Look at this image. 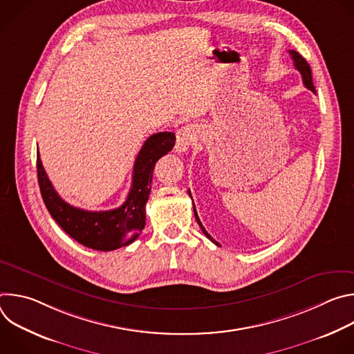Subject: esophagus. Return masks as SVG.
Returning a JSON list of instances; mask_svg holds the SVG:
<instances>
[{"label": "esophagus", "mask_w": 354, "mask_h": 354, "mask_svg": "<svg viewBox=\"0 0 354 354\" xmlns=\"http://www.w3.org/2000/svg\"><path fill=\"white\" fill-rule=\"evenodd\" d=\"M194 136L196 134H194V130L192 129V126H183L178 130V133H176V145H175V151L178 154L185 153L187 147L194 140Z\"/></svg>", "instance_id": "esophagus-1"}]
</instances>
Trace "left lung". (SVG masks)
<instances>
[{
    "mask_svg": "<svg viewBox=\"0 0 354 354\" xmlns=\"http://www.w3.org/2000/svg\"><path fill=\"white\" fill-rule=\"evenodd\" d=\"M288 53H290V56H291V59H292V62H294V67L299 71V74H301V77H302V82H304V85H306V88H308L310 91H313V92H315V86H314V84H313V73H311V67H310V64L307 63V60L302 57L299 53H297L295 50H288ZM189 196L192 197V194H190V190H189ZM193 200V198H192ZM193 212H194V217H196V221H197V224L200 225V228H201V231L205 232V235L210 239V241H213L214 243H217L212 236H210V234L205 230V227L201 225V223H200V220H198V216H197V212H196V207H194V205H193Z\"/></svg>",
    "mask_w": 354,
    "mask_h": 354,
    "instance_id": "1",
    "label": "left lung"
}]
</instances>
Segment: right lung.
<instances>
[{
  "instance_id": "right-lung-1",
  "label": "right lung",
  "mask_w": 354,
  "mask_h": 354,
  "mask_svg": "<svg viewBox=\"0 0 354 354\" xmlns=\"http://www.w3.org/2000/svg\"><path fill=\"white\" fill-rule=\"evenodd\" d=\"M175 134L162 131L149 136L136 158L131 189L124 203L108 212L74 207L59 196L41 165L37 153V180L44 205L55 221L77 242L95 250H115L137 239L145 225V203L151 192L157 161L172 151Z\"/></svg>"
}]
</instances>
